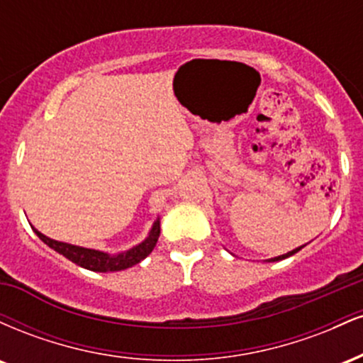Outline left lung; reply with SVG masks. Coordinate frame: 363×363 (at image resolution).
Here are the masks:
<instances>
[{"label": "left lung", "instance_id": "8db88e82", "mask_svg": "<svg viewBox=\"0 0 363 363\" xmlns=\"http://www.w3.org/2000/svg\"><path fill=\"white\" fill-rule=\"evenodd\" d=\"M303 247V245H301V247H295L294 251H290V252H286V254H281V256H277V257H272V259H268V262H274V261H281V259H285V257H290V256H294L295 252H298L301 251V249Z\"/></svg>", "mask_w": 363, "mask_h": 363}]
</instances>
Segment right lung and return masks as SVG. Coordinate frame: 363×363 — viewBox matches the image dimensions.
<instances>
[{"label": "right lung", "instance_id": "obj_1", "mask_svg": "<svg viewBox=\"0 0 363 363\" xmlns=\"http://www.w3.org/2000/svg\"><path fill=\"white\" fill-rule=\"evenodd\" d=\"M34 232L43 240L44 244H48L49 247L54 249L56 252L62 254L66 259H69L74 264L82 266V268L90 269V272H99V273H109V272H123V269L131 268V266L138 264L153 251V247L157 245L158 237H160V218H157L153 222L152 228H150L148 235L145 237V240H141L140 244L133 245L128 251H123L119 254H109L104 251H97V249H89V247H80V245H73L68 242H60V240H54L51 237L40 234L35 227Z\"/></svg>", "mask_w": 363, "mask_h": 363}]
</instances>
